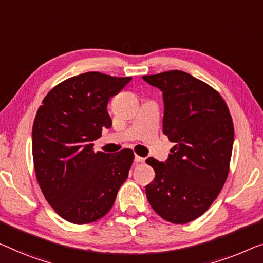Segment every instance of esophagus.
Masks as SVG:
<instances>
[{
    "label": "esophagus",
    "mask_w": 263,
    "mask_h": 263,
    "mask_svg": "<svg viewBox=\"0 0 263 263\" xmlns=\"http://www.w3.org/2000/svg\"><path fill=\"white\" fill-rule=\"evenodd\" d=\"M144 160H145V158H143V157H140V156H138V155L135 156V162H136V163H143Z\"/></svg>",
    "instance_id": "obj_1"
}]
</instances>
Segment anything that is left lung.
Wrapping results in <instances>:
<instances>
[{
	"instance_id": "left-lung-1",
	"label": "left lung",
	"mask_w": 263,
	"mask_h": 263,
	"mask_svg": "<svg viewBox=\"0 0 263 263\" xmlns=\"http://www.w3.org/2000/svg\"><path fill=\"white\" fill-rule=\"evenodd\" d=\"M143 79L163 93V132L175 143L165 162L148 157L156 177L145 187L160 217L184 224L201 216L228 177L234 125L226 101L205 82L182 70Z\"/></svg>"
}]
</instances>
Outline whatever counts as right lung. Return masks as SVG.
<instances>
[{
  "mask_svg": "<svg viewBox=\"0 0 263 263\" xmlns=\"http://www.w3.org/2000/svg\"><path fill=\"white\" fill-rule=\"evenodd\" d=\"M131 79L80 74L57 85L37 109L31 143L39 185L59 216L74 224L105 216L128 176L132 150L94 152L92 142L112 126L109 98Z\"/></svg>",
  "mask_w": 263,
  "mask_h": 263,
  "instance_id": "right-lung-1",
  "label": "right lung"
}]
</instances>
